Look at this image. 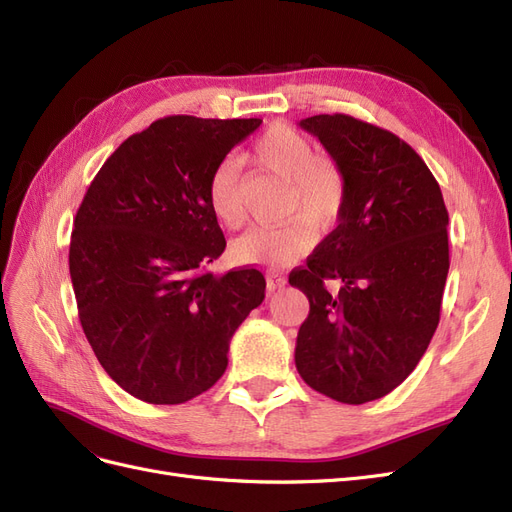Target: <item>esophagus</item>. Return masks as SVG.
<instances>
[{
    "mask_svg": "<svg viewBox=\"0 0 512 512\" xmlns=\"http://www.w3.org/2000/svg\"><path fill=\"white\" fill-rule=\"evenodd\" d=\"M284 286H286V277L284 275H280V273H269L267 275V290L269 292H275V290H280Z\"/></svg>",
    "mask_w": 512,
    "mask_h": 512,
    "instance_id": "obj_1",
    "label": "esophagus"
}]
</instances>
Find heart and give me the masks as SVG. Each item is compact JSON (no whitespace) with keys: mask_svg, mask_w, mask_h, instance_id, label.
Returning <instances> with one entry per match:
<instances>
[{"mask_svg":"<svg viewBox=\"0 0 512 512\" xmlns=\"http://www.w3.org/2000/svg\"><path fill=\"white\" fill-rule=\"evenodd\" d=\"M252 153L260 166L288 181V215H303L320 232L333 230L342 220L348 198L346 177L333 160L318 156L316 143L305 132L284 121L273 123L256 138ZM207 207L224 228L243 224L241 162L237 158H224L211 170ZM306 223L294 218L282 226H254L232 243V254L247 265H290L316 243L314 230Z\"/></svg>","mask_w":512,"mask_h":512,"instance_id":"obj_1","label":"heart"}]
</instances>
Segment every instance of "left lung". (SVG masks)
<instances>
[{
    "mask_svg": "<svg viewBox=\"0 0 512 512\" xmlns=\"http://www.w3.org/2000/svg\"><path fill=\"white\" fill-rule=\"evenodd\" d=\"M314 134L346 177V209L288 282L305 292L294 363L314 391L359 406L389 395L425 354L448 275V211L423 158L389 130L314 115ZM339 279L331 295L323 282Z\"/></svg>",
    "mask_w": 512,
    "mask_h": 512,
    "instance_id": "left-lung-1",
    "label": "left lung"
}]
</instances>
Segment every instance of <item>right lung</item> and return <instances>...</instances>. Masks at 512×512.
Listing matches in <instances>:
<instances>
[{
	"label": "right lung",
	"mask_w": 512,
	"mask_h": 512,
	"mask_svg": "<svg viewBox=\"0 0 512 512\" xmlns=\"http://www.w3.org/2000/svg\"><path fill=\"white\" fill-rule=\"evenodd\" d=\"M260 123L153 121L115 149L76 211L70 277L81 327L106 374L147 404L211 389L232 333L265 299L258 269L205 271L226 247L207 179Z\"/></svg>",
	"instance_id": "add662e5"
}]
</instances>
